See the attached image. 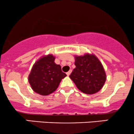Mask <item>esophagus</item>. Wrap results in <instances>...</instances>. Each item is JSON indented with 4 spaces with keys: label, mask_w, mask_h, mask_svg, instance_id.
<instances>
[{
    "label": "esophagus",
    "mask_w": 134,
    "mask_h": 134,
    "mask_svg": "<svg viewBox=\"0 0 134 134\" xmlns=\"http://www.w3.org/2000/svg\"><path fill=\"white\" fill-rule=\"evenodd\" d=\"M71 72H72V70H70L69 71H68V72H67V73H66V74H67V76H69V75L70 74V73H71Z\"/></svg>",
    "instance_id": "esophagus-1"
}]
</instances>
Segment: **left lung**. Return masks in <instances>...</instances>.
<instances>
[{"instance_id": "1", "label": "left lung", "mask_w": 134, "mask_h": 134, "mask_svg": "<svg viewBox=\"0 0 134 134\" xmlns=\"http://www.w3.org/2000/svg\"><path fill=\"white\" fill-rule=\"evenodd\" d=\"M76 68L69 76L76 86L84 93H97L105 84L106 74L102 63L93 53L74 55Z\"/></svg>"}]
</instances>
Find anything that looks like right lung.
Masks as SVG:
<instances>
[{"label": "right lung", "instance_id": "right-lung-1", "mask_svg": "<svg viewBox=\"0 0 134 134\" xmlns=\"http://www.w3.org/2000/svg\"><path fill=\"white\" fill-rule=\"evenodd\" d=\"M52 54L40 57L32 66L28 77L32 89L41 95H48L54 92L62 79L67 74L62 71L61 66L55 62Z\"/></svg>", "mask_w": 134, "mask_h": 134}]
</instances>
